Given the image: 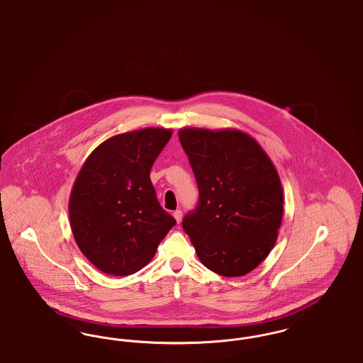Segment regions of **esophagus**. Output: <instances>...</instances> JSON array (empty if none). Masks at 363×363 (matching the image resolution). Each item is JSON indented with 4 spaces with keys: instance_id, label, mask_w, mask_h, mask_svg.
Here are the masks:
<instances>
[{
    "instance_id": "34e87169",
    "label": "esophagus",
    "mask_w": 363,
    "mask_h": 363,
    "mask_svg": "<svg viewBox=\"0 0 363 363\" xmlns=\"http://www.w3.org/2000/svg\"><path fill=\"white\" fill-rule=\"evenodd\" d=\"M173 216L174 219L177 220V223H179V222H181V219H182V211H181V209H177V211H174Z\"/></svg>"
}]
</instances>
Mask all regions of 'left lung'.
I'll list each match as a JSON object with an SVG mask.
<instances>
[{
    "mask_svg": "<svg viewBox=\"0 0 363 363\" xmlns=\"http://www.w3.org/2000/svg\"><path fill=\"white\" fill-rule=\"evenodd\" d=\"M199 186L184 218L200 261L225 277H243L271 253L283 218V188L259 143L238 129L178 132Z\"/></svg>",
    "mask_w": 363,
    "mask_h": 363,
    "instance_id": "left-lung-1",
    "label": "left lung"
}]
</instances>
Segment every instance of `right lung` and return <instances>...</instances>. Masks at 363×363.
Returning <instances> with one entry per match:
<instances>
[{
  "instance_id": "add662e5",
  "label": "right lung",
  "mask_w": 363,
  "mask_h": 363,
  "mask_svg": "<svg viewBox=\"0 0 363 363\" xmlns=\"http://www.w3.org/2000/svg\"><path fill=\"white\" fill-rule=\"evenodd\" d=\"M172 135V129L144 128L107 138L76 177L70 228L82 253L104 274H136L175 225L150 178Z\"/></svg>"
}]
</instances>
